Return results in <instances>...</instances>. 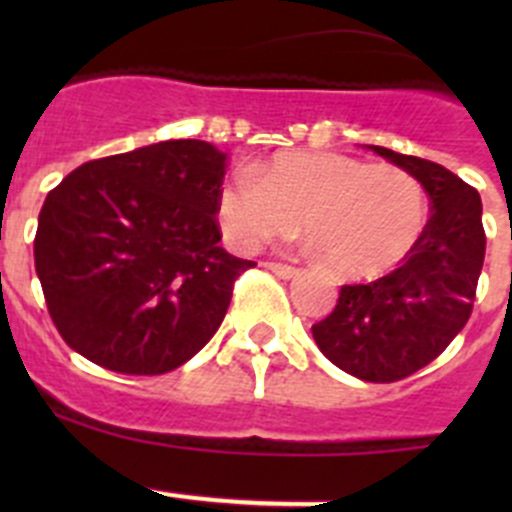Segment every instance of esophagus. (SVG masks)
I'll use <instances>...</instances> for the list:
<instances>
[{
	"label": "esophagus",
	"mask_w": 512,
	"mask_h": 512,
	"mask_svg": "<svg viewBox=\"0 0 512 512\" xmlns=\"http://www.w3.org/2000/svg\"><path fill=\"white\" fill-rule=\"evenodd\" d=\"M264 266L269 271H274V274H277V277H282V279H289V277H295V274H297L295 266L279 264V261H264Z\"/></svg>",
	"instance_id": "obj_1"
}]
</instances>
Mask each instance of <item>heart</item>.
<instances>
[{"label": "heart", "mask_w": 512, "mask_h": 512, "mask_svg": "<svg viewBox=\"0 0 512 512\" xmlns=\"http://www.w3.org/2000/svg\"><path fill=\"white\" fill-rule=\"evenodd\" d=\"M217 220L235 251L251 253L302 228L343 277L400 264L428 223L423 184L397 166L328 151H282L235 171L217 194Z\"/></svg>", "instance_id": "heart-1"}]
</instances>
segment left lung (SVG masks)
Instances as JSON below:
<instances>
[{
	"mask_svg": "<svg viewBox=\"0 0 512 512\" xmlns=\"http://www.w3.org/2000/svg\"><path fill=\"white\" fill-rule=\"evenodd\" d=\"M372 151L423 184L431 217L395 271L343 284L333 312L312 325V338L338 369L387 384L431 364L467 325L487 238L477 189L425 158Z\"/></svg>",
	"mask_w": 512,
	"mask_h": 512,
	"instance_id": "left-lung-1",
	"label": "left lung"
}]
</instances>
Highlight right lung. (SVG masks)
I'll use <instances>...</instances> for the list:
<instances>
[{
	"label": "right lung",
	"instance_id": "right-lung-1",
	"mask_svg": "<svg viewBox=\"0 0 512 512\" xmlns=\"http://www.w3.org/2000/svg\"><path fill=\"white\" fill-rule=\"evenodd\" d=\"M223 179L225 153L187 138L87 161L48 192L35 271L76 354L151 377L215 336L253 266L217 246Z\"/></svg>",
	"mask_w": 512,
	"mask_h": 512
}]
</instances>
